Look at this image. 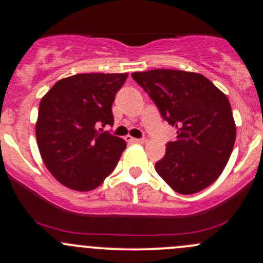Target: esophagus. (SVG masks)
<instances>
[{
  "instance_id": "1",
  "label": "esophagus",
  "mask_w": 263,
  "mask_h": 263,
  "mask_svg": "<svg viewBox=\"0 0 263 263\" xmlns=\"http://www.w3.org/2000/svg\"><path fill=\"white\" fill-rule=\"evenodd\" d=\"M127 141H131V142H136V144H144L146 141V139H135V137L131 136H126Z\"/></svg>"
}]
</instances>
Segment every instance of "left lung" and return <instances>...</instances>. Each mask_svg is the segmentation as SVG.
<instances>
[{
	"label": "left lung",
	"instance_id": "left-lung-1",
	"mask_svg": "<svg viewBox=\"0 0 263 263\" xmlns=\"http://www.w3.org/2000/svg\"><path fill=\"white\" fill-rule=\"evenodd\" d=\"M161 117L177 128V140L155 171L176 192L192 195L224 171L235 142V123L227 95L203 75L158 68L134 72Z\"/></svg>",
	"mask_w": 263,
	"mask_h": 263
}]
</instances>
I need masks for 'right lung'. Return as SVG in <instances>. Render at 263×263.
I'll return each mask as SVG.
<instances>
[{
	"label": "right lung",
	"mask_w": 263,
	"mask_h": 263,
	"mask_svg": "<svg viewBox=\"0 0 263 263\" xmlns=\"http://www.w3.org/2000/svg\"><path fill=\"white\" fill-rule=\"evenodd\" d=\"M128 73H79L57 81L42 98L36 144L47 169L71 190L91 191L115 171L126 142L103 131Z\"/></svg>",
	"instance_id": "add662e5"
}]
</instances>
